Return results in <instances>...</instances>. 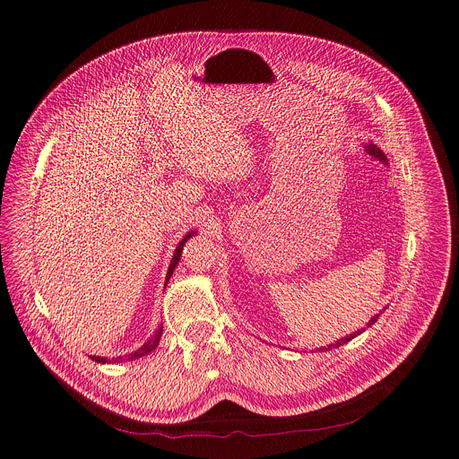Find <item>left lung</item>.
<instances>
[{
	"label": "left lung",
	"instance_id": "1",
	"mask_svg": "<svg viewBox=\"0 0 459 459\" xmlns=\"http://www.w3.org/2000/svg\"><path fill=\"white\" fill-rule=\"evenodd\" d=\"M365 151L372 156V158H376V160H379L381 163H385V165H388V160H386V156L383 154V151H379L377 149V145H374V143H367L365 145ZM377 317H379V314H376L374 317H370V321H368V326L370 325H374L376 321H377ZM363 333V329L361 331H356L354 334H351V336H345V338H342V340H338L336 343H331V345H326V347H323V349H319V351H331V349H338V347H342L343 343H349L351 340H354L358 334H361Z\"/></svg>",
	"mask_w": 459,
	"mask_h": 459
}]
</instances>
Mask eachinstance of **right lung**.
<instances>
[{
	"instance_id": "1",
	"label": "right lung",
	"mask_w": 459,
	"mask_h": 459,
	"mask_svg": "<svg viewBox=\"0 0 459 459\" xmlns=\"http://www.w3.org/2000/svg\"><path fill=\"white\" fill-rule=\"evenodd\" d=\"M195 232L192 230V232H188V234H185V238L179 241V245H178V248L174 250V255H172V261H170V265H169V271H167V278H165V285L169 283V280H170V276H172V273H174V269H176V265H178V261H179V257H181V250H183V245L186 243V239L190 238V236H194ZM161 333H163V325L160 326V329L138 349V351H134V352H130V354H126L125 356V359L126 361H133V359H138V358H143V356H147V354H151L152 351H156L158 349V345H160V340H161ZM94 361H98V363H116V361H123V356H119V358H112V359H108V358H103V356H91Z\"/></svg>"
}]
</instances>
